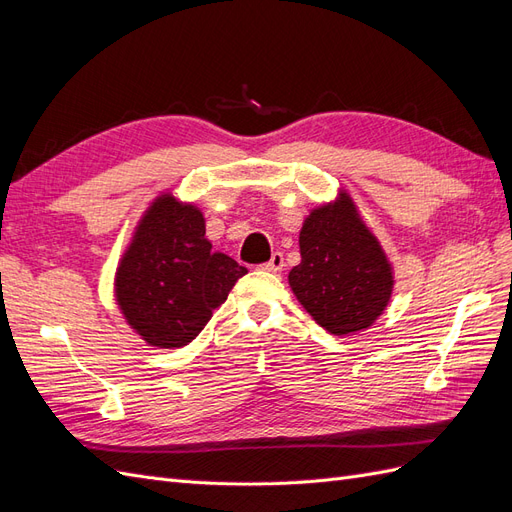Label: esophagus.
<instances>
[{
    "instance_id": "1",
    "label": "esophagus",
    "mask_w": 512,
    "mask_h": 512,
    "mask_svg": "<svg viewBox=\"0 0 512 512\" xmlns=\"http://www.w3.org/2000/svg\"><path fill=\"white\" fill-rule=\"evenodd\" d=\"M262 269L269 271V273H280V271L284 269V254H282V252H275V254L271 256V260L265 262V265H262Z\"/></svg>"
}]
</instances>
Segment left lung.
Masks as SVG:
<instances>
[{"instance_id": "1", "label": "left lung", "mask_w": 512, "mask_h": 512, "mask_svg": "<svg viewBox=\"0 0 512 512\" xmlns=\"http://www.w3.org/2000/svg\"><path fill=\"white\" fill-rule=\"evenodd\" d=\"M299 252L288 284L322 329L354 335L384 314L395 288L393 265L346 190L309 211Z\"/></svg>"}]
</instances>
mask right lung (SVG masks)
Returning a JSON list of instances; mask_svg holds the SVG:
<instances>
[{
    "label": "right lung",
    "instance_id": "right-lung-1",
    "mask_svg": "<svg viewBox=\"0 0 512 512\" xmlns=\"http://www.w3.org/2000/svg\"><path fill=\"white\" fill-rule=\"evenodd\" d=\"M245 267L211 250L205 215L162 192L138 220L115 273V301L153 348H183L205 329Z\"/></svg>",
    "mask_w": 512,
    "mask_h": 512
}]
</instances>
